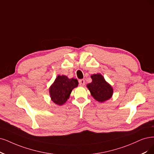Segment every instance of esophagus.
<instances>
[{"mask_svg": "<svg viewBox=\"0 0 154 154\" xmlns=\"http://www.w3.org/2000/svg\"><path fill=\"white\" fill-rule=\"evenodd\" d=\"M79 85H80V86H84L85 85V81L84 79H81V80L79 81Z\"/></svg>", "mask_w": 154, "mask_h": 154, "instance_id": "esophagus-1", "label": "esophagus"}]
</instances>
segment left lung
<instances>
[{
    "mask_svg": "<svg viewBox=\"0 0 154 154\" xmlns=\"http://www.w3.org/2000/svg\"><path fill=\"white\" fill-rule=\"evenodd\" d=\"M91 77L92 82L87 84V88L94 99L100 103L110 99L113 89L111 85L105 81L103 76L100 73H94Z\"/></svg>",
    "mask_w": 154,
    "mask_h": 154,
    "instance_id": "8db88e82",
    "label": "left lung"
}]
</instances>
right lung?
I'll use <instances>...</instances> for the list:
<instances>
[{"instance_id": "add662e5", "label": "right lung", "mask_w": 154, "mask_h": 154, "mask_svg": "<svg viewBox=\"0 0 154 154\" xmlns=\"http://www.w3.org/2000/svg\"><path fill=\"white\" fill-rule=\"evenodd\" d=\"M77 79H69L66 75H58L49 88V95L51 100L58 105L66 103L70 98L72 90L78 86Z\"/></svg>"}]
</instances>
